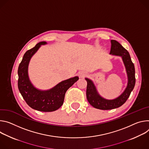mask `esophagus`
I'll use <instances>...</instances> for the list:
<instances>
[{"label": "esophagus", "instance_id": "34e87169", "mask_svg": "<svg viewBox=\"0 0 149 149\" xmlns=\"http://www.w3.org/2000/svg\"><path fill=\"white\" fill-rule=\"evenodd\" d=\"M79 75L80 77H85V76H87V73H86L85 72H81L79 73Z\"/></svg>", "mask_w": 149, "mask_h": 149}]
</instances>
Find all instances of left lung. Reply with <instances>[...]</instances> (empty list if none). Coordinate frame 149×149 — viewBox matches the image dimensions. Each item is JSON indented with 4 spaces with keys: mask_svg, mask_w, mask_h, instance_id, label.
<instances>
[{
    "mask_svg": "<svg viewBox=\"0 0 149 149\" xmlns=\"http://www.w3.org/2000/svg\"><path fill=\"white\" fill-rule=\"evenodd\" d=\"M110 54L122 57L126 68L128 81L125 90L119 97L113 100H107L98 94L93 82L88 78L85 79L87 81L86 97L89 103L94 108L102 110H109L123 105L130 96L136 84L134 65L127 49L118 41L111 40Z\"/></svg>",
    "mask_w": 149,
    "mask_h": 149,
    "instance_id": "left-lung-1",
    "label": "left lung"
}]
</instances>
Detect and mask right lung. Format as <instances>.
Here are the masks:
<instances>
[{
    "label": "right lung",
    "instance_id": "right-lung-1",
    "mask_svg": "<svg viewBox=\"0 0 149 149\" xmlns=\"http://www.w3.org/2000/svg\"><path fill=\"white\" fill-rule=\"evenodd\" d=\"M45 44V41L40 42L24 54L18 68V86L24 100L31 108L42 112H52L61 107L66 91L78 80L79 77L76 76L62 81L46 91L38 90L33 86L28 75V64L41 45Z\"/></svg>",
    "mask_w": 149,
    "mask_h": 149
}]
</instances>
